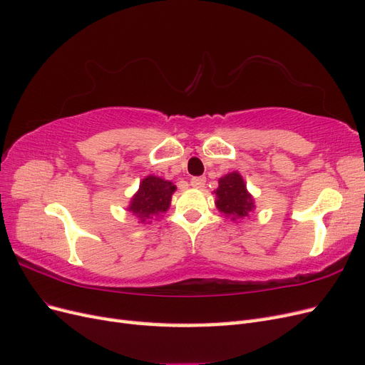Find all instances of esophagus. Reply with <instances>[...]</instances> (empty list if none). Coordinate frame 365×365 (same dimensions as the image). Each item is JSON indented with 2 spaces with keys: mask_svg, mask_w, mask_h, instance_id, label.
Listing matches in <instances>:
<instances>
[{
  "mask_svg": "<svg viewBox=\"0 0 365 365\" xmlns=\"http://www.w3.org/2000/svg\"><path fill=\"white\" fill-rule=\"evenodd\" d=\"M190 185L195 187V189H204L205 178H204V176H195V178L190 180Z\"/></svg>",
  "mask_w": 365,
  "mask_h": 365,
  "instance_id": "esophagus-1",
  "label": "esophagus"
}]
</instances>
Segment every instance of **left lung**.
I'll use <instances>...</instances> for the list:
<instances>
[{"label": "left lung", "instance_id": "left-lung-1", "mask_svg": "<svg viewBox=\"0 0 365 365\" xmlns=\"http://www.w3.org/2000/svg\"><path fill=\"white\" fill-rule=\"evenodd\" d=\"M217 184V189L213 192L216 195L215 205L225 217L242 220L256 210L254 197L247 189L244 176L237 170L220 176Z\"/></svg>", "mask_w": 365, "mask_h": 365}]
</instances>
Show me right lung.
<instances>
[{
  "mask_svg": "<svg viewBox=\"0 0 365 365\" xmlns=\"http://www.w3.org/2000/svg\"><path fill=\"white\" fill-rule=\"evenodd\" d=\"M176 185L155 175H148L140 182L138 190L130 197L126 210L134 215L140 224H150L168 212Z\"/></svg>",
  "mask_w": 365,
  "mask_h": 365,
  "instance_id": "right-lung-1",
  "label": "right lung"
}]
</instances>
